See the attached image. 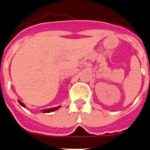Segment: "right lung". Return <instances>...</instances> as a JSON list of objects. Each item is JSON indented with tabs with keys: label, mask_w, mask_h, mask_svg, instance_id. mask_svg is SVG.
I'll return each instance as SVG.
<instances>
[{
	"label": "right lung",
	"mask_w": 150,
	"mask_h": 150,
	"mask_svg": "<svg viewBox=\"0 0 150 150\" xmlns=\"http://www.w3.org/2000/svg\"><path fill=\"white\" fill-rule=\"evenodd\" d=\"M18 102H19V104H21L22 107L25 108V105L22 102H21L20 100H18ZM59 108H60V106H59V107H55V108H48V109H45V110H42V112L44 113H48V112H54V111L57 110V109H59Z\"/></svg>",
	"instance_id": "right-lung-1"
}]
</instances>
